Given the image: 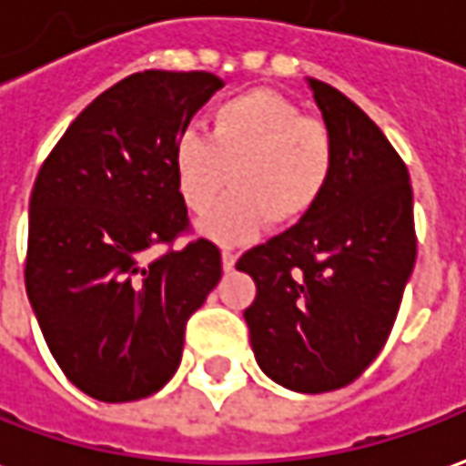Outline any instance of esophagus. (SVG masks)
Returning a JSON list of instances; mask_svg holds the SVG:
<instances>
[{
  "label": "esophagus",
  "instance_id": "34e87169",
  "mask_svg": "<svg viewBox=\"0 0 466 466\" xmlns=\"http://www.w3.org/2000/svg\"><path fill=\"white\" fill-rule=\"evenodd\" d=\"M234 262H237V255H234V252H229V249H224V252H222V267H224V272H232V269H234Z\"/></svg>",
  "mask_w": 466,
  "mask_h": 466
}]
</instances>
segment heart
I'll return each mask as SVG.
<instances>
[{
	"label": "heart",
	"instance_id": "1",
	"mask_svg": "<svg viewBox=\"0 0 466 466\" xmlns=\"http://www.w3.org/2000/svg\"><path fill=\"white\" fill-rule=\"evenodd\" d=\"M177 191L188 211L207 214L227 183L235 191L199 224L219 244L255 239L267 227L302 222L320 201L335 168L328 126L302 116L278 90L255 87L217 103L207 136L184 131L171 148Z\"/></svg>",
	"mask_w": 466,
	"mask_h": 466
}]
</instances>
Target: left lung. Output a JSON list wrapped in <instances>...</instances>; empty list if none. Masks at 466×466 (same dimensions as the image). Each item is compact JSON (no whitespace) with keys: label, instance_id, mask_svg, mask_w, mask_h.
Returning <instances> with one entry per match:
<instances>
[{"label":"left lung","instance_id":"8db88e82","mask_svg":"<svg viewBox=\"0 0 466 466\" xmlns=\"http://www.w3.org/2000/svg\"><path fill=\"white\" fill-rule=\"evenodd\" d=\"M308 86L335 143L323 201L237 269L255 279L244 310L259 369L289 391L325 393L363 373L389 340L414 272V197L389 138L328 83Z\"/></svg>","mask_w":466,"mask_h":466}]
</instances>
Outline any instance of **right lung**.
I'll return each instance as SVG.
<instances>
[{"mask_svg": "<svg viewBox=\"0 0 466 466\" xmlns=\"http://www.w3.org/2000/svg\"><path fill=\"white\" fill-rule=\"evenodd\" d=\"M219 87L211 73L128 75L70 123L37 174L29 305L57 366L97 401L164 389L187 320L222 279L209 239L151 257L188 229L171 148Z\"/></svg>", "mask_w": 466, "mask_h": 466, "instance_id": "right-lung-1", "label": "right lung"}]
</instances>
